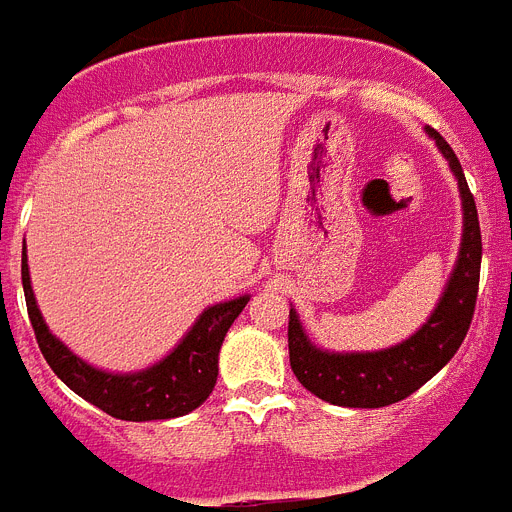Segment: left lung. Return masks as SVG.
<instances>
[{"mask_svg":"<svg viewBox=\"0 0 512 512\" xmlns=\"http://www.w3.org/2000/svg\"><path fill=\"white\" fill-rule=\"evenodd\" d=\"M426 134L450 162L463 205V239L447 286L434 313L405 342L376 352H331L310 342L299 323L297 310H289V363L297 381L323 402L339 407H386L418 392L429 378L450 363L471 326L481 270V228L476 202L463 176L460 160L434 128Z\"/></svg>","mask_w":512,"mask_h":512,"instance_id":"8db88e82","label":"left lung"}]
</instances>
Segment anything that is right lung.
<instances>
[{"label":"right lung","mask_w":512,"mask_h":512,"mask_svg":"<svg viewBox=\"0 0 512 512\" xmlns=\"http://www.w3.org/2000/svg\"><path fill=\"white\" fill-rule=\"evenodd\" d=\"M20 273H23L28 318L49 368L78 397L120 421H168L197 410L210 397L218 381L220 344L226 339L231 323L249 302V294H242L228 302L205 307L184 339L155 365L134 373H112L81 360L76 352L68 350V344H62L49 331L33 297L26 255Z\"/></svg>","instance_id":"1"}]
</instances>
